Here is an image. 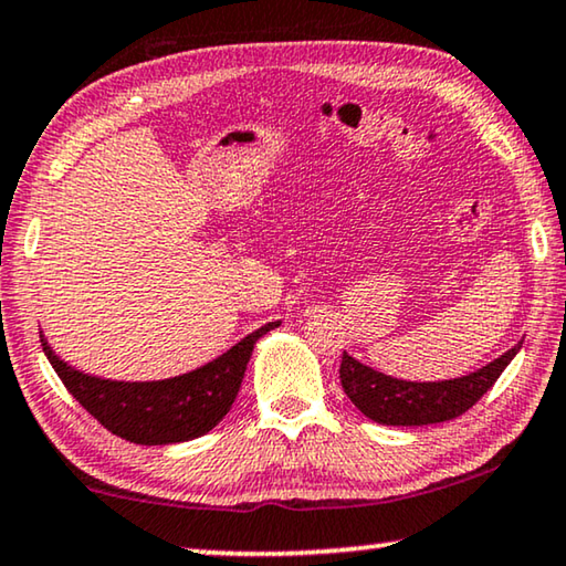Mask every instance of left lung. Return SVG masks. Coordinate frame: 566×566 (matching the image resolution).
<instances>
[{
  "instance_id": "8db88e82",
  "label": "left lung",
  "mask_w": 566,
  "mask_h": 566,
  "mask_svg": "<svg viewBox=\"0 0 566 566\" xmlns=\"http://www.w3.org/2000/svg\"><path fill=\"white\" fill-rule=\"evenodd\" d=\"M521 343L505 350L501 358L472 370L468 376L447 381H403L381 370L360 364L343 353L340 384L360 415L386 427H421L450 421L465 411L499 381L505 366L516 358Z\"/></svg>"
}]
</instances>
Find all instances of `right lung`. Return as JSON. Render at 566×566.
Masks as SVG:
<instances>
[{"label":"right lung","instance_id":"add662e5","mask_svg":"<svg viewBox=\"0 0 566 566\" xmlns=\"http://www.w3.org/2000/svg\"><path fill=\"white\" fill-rule=\"evenodd\" d=\"M282 323H266L223 353L182 376L163 381H114L65 364L40 333L42 350L73 399L108 432L134 444H177L210 432L233 407L259 337Z\"/></svg>","mask_w":566,"mask_h":566}]
</instances>
